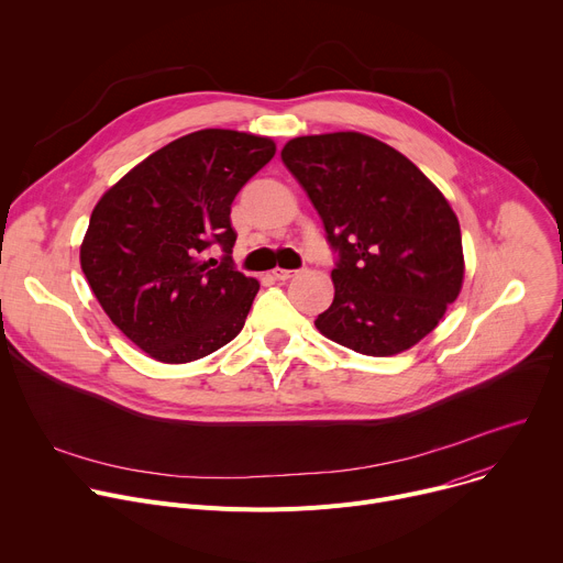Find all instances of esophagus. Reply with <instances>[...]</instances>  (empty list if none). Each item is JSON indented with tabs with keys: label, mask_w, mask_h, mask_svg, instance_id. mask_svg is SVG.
Listing matches in <instances>:
<instances>
[{
	"label": "esophagus",
	"mask_w": 563,
	"mask_h": 563,
	"mask_svg": "<svg viewBox=\"0 0 563 563\" xmlns=\"http://www.w3.org/2000/svg\"><path fill=\"white\" fill-rule=\"evenodd\" d=\"M272 274H274V278H278V280H289L296 272H294V269H280V267H278V269H274Z\"/></svg>",
	"instance_id": "esophagus-1"
}]
</instances>
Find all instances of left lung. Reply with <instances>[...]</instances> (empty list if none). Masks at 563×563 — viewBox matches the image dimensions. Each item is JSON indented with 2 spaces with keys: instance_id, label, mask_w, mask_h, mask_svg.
<instances>
[{
  "instance_id": "1",
  "label": "left lung",
  "mask_w": 563,
  "mask_h": 563,
  "mask_svg": "<svg viewBox=\"0 0 563 563\" xmlns=\"http://www.w3.org/2000/svg\"><path fill=\"white\" fill-rule=\"evenodd\" d=\"M280 157L339 254L318 332L365 356L417 345L463 285L461 229L443 194L404 153L356 131L294 137Z\"/></svg>"
}]
</instances>
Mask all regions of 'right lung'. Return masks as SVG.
I'll return each instance as SVG.
<instances>
[{
  "mask_svg": "<svg viewBox=\"0 0 563 563\" xmlns=\"http://www.w3.org/2000/svg\"><path fill=\"white\" fill-rule=\"evenodd\" d=\"M272 137L202 129L157 148L96 205L82 272L113 325L159 363L202 358L243 330L261 289L235 272L231 202ZM218 244L220 262L206 258Z\"/></svg>",
  "mask_w": 563,
  "mask_h": 563,
  "instance_id": "obj_1",
  "label": "right lung"
}]
</instances>
